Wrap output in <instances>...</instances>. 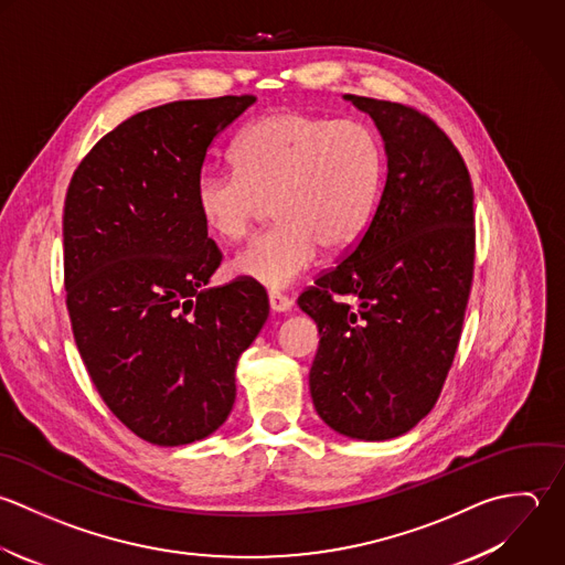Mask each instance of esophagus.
Listing matches in <instances>:
<instances>
[{
    "label": "esophagus",
    "instance_id": "obj_1",
    "mask_svg": "<svg viewBox=\"0 0 565 565\" xmlns=\"http://www.w3.org/2000/svg\"><path fill=\"white\" fill-rule=\"evenodd\" d=\"M268 303H270V310L273 312H286V310H290V297H286L284 292H268Z\"/></svg>",
    "mask_w": 565,
    "mask_h": 565
}]
</instances>
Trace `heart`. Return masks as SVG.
I'll list each match as a JSON object with an SVG mask.
<instances>
[{"mask_svg": "<svg viewBox=\"0 0 565 565\" xmlns=\"http://www.w3.org/2000/svg\"><path fill=\"white\" fill-rule=\"evenodd\" d=\"M235 169H202L193 200L209 233L250 235L273 204L277 224L239 250L233 273L266 288L303 275L323 246L350 248L367 228L383 189L381 136L363 120L273 111L233 145Z\"/></svg>", "mask_w": 565, "mask_h": 565, "instance_id": "1", "label": "heart"}]
</instances>
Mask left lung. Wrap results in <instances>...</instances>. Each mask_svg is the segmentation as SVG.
I'll use <instances>...</instances> for the list:
<instances>
[{
	"instance_id": "obj_1",
	"label": "left lung",
	"mask_w": 565,
	"mask_h": 565,
	"mask_svg": "<svg viewBox=\"0 0 565 565\" xmlns=\"http://www.w3.org/2000/svg\"><path fill=\"white\" fill-rule=\"evenodd\" d=\"M345 98L379 125L387 180L363 235L299 295L321 337L310 394L334 431L390 440L434 409L458 352L476 264L473 182L420 109Z\"/></svg>"
}]
</instances>
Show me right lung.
Instances as JSON below:
<instances>
[{
    "mask_svg": "<svg viewBox=\"0 0 565 565\" xmlns=\"http://www.w3.org/2000/svg\"><path fill=\"white\" fill-rule=\"evenodd\" d=\"M255 96L173 100L122 120L78 162L63 204L72 334L109 412L138 438H206L235 403V365L268 319L246 277L209 288L222 250L193 186Z\"/></svg>",
    "mask_w": 565,
    "mask_h": 565,
    "instance_id": "add662e5",
    "label": "right lung"
}]
</instances>
